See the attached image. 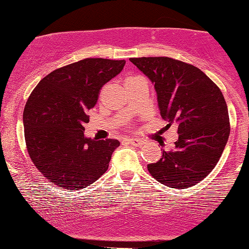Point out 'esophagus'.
I'll use <instances>...</instances> for the list:
<instances>
[{
    "label": "esophagus",
    "instance_id": "1",
    "mask_svg": "<svg viewBox=\"0 0 249 249\" xmlns=\"http://www.w3.org/2000/svg\"><path fill=\"white\" fill-rule=\"evenodd\" d=\"M124 142H127L128 144H130V145H134V146H142L144 142L141 140H136V139H125Z\"/></svg>",
    "mask_w": 249,
    "mask_h": 249
}]
</instances>
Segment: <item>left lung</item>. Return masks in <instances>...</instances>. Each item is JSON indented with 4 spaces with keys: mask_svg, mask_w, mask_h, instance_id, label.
Here are the masks:
<instances>
[{
    "mask_svg": "<svg viewBox=\"0 0 249 249\" xmlns=\"http://www.w3.org/2000/svg\"><path fill=\"white\" fill-rule=\"evenodd\" d=\"M130 62L155 84L167 127L178 124L176 148L162 150V157L148 165L150 174L172 188L196 185L213 170L229 140L231 127L222 91L197 67L172 57H133Z\"/></svg>",
    "mask_w": 249,
    "mask_h": 249,
    "instance_id": "obj_1",
    "label": "left lung"
}]
</instances>
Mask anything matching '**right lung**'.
Listing matches in <instances>:
<instances>
[{"mask_svg": "<svg viewBox=\"0 0 249 249\" xmlns=\"http://www.w3.org/2000/svg\"><path fill=\"white\" fill-rule=\"evenodd\" d=\"M124 60L84 59L48 73L30 94L23 113L27 152L50 182L81 189L108 168L118 140L87 139L84 124L100 90Z\"/></svg>", "mask_w": 249, "mask_h": 249, "instance_id": "1", "label": "right lung"}]
</instances>
